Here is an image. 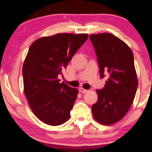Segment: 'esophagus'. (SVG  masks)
I'll list each match as a JSON object with an SVG mask.
<instances>
[{
    "instance_id": "1",
    "label": "esophagus",
    "mask_w": 152,
    "mask_h": 152,
    "mask_svg": "<svg viewBox=\"0 0 152 152\" xmlns=\"http://www.w3.org/2000/svg\"><path fill=\"white\" fill-rule=\"evenodd\" d=\"M79 91H80L81 93H87V92H88V90H85V89L82 88V87H80V88H79Z\"/></svg>"
}]
</instances>
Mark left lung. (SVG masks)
I'll use <instances>...</instances> for the list:
<instances>
[{"label":"left lung","instance_id":"1","mask_svg":"<svg viewBox=\"0 0 152 152\" xmlns=\"http://www.w3.org/2000/svg\"><path fill=\"white\" fill-rule=\"evenodd\" d=\"M96 50L100 77L110 74L106 85L97 90V102L92 107L94 118L103 125L122 119L129 111L137 91L138 82L130 48L110 33L90 35Z\"/></svg>","mask_w":152,"mask_h":152}]
</instances>
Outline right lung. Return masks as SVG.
Returning a JSON list of instances; mask_svg holds the SVG:
<instances>
[{
  "instance_id": "add662e5",
  "label": "right lung",
  "mask_w": 152,
  "mask_h": 152,
  "mask_svg": "<svg viewBox=\"0 0 152 152\" xmlns=\"http://www.w3.org/2000/svg\"><path fill=\"white\" fill-rule=\"evenodd\" d=\"M88 38L86 34H57L31 45L23 67L24 93L34 114L43 123L66 122L78 90L59 82L58 76Z\"/></svg>"
}]
</instances>
